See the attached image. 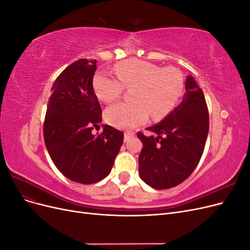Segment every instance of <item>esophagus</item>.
Here are the masks:
<instances>
[{
  "label": "esophagus",
  "mask_w": 250,
  "mask_h": 250,
  "mask_svg": "<svg viewBox=\"0 0 250 250\" xmlns=\"http://www.w3.org/2000/svg\"><path fill=\"white\" fill-rule=\"evenodd\" d=\"M133 135H134V132H132V131H126V132L124 133V141H125V142L129 141V139L132 138Z\"/></svg>",
  "instance_id": "obj_1"
}]
</instances>
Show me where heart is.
Instances as JSON below:
<instances>
[{
    "label": "heart",
    "mask_w": 250,
    "mask_h": 250,
    "mask_svg": "<svg viewBox=\"0 0 250 250\" xmlns=\"http://www.w3.org/2000/svg\"><path fill=\"white\" fill-rule=\"evenodd\" d=\"M119 81L97 73L93 79L94 92L99 100L111 103L130 90V102L112 105L105 111L107 122L121 129H130L146 122L149 113L162 119L173 110L185 89L184 75L174 66L162 67L145 60L128 59L115 66Z\"/></svg>",
    "instance_id": "obj_1"
}]
</instances>
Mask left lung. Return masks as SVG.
I'll return each instance as SVG.
<instances>
[{
	"mask_svg": "<svg viewBox=\"0 0 250 250\" xmlns=\"http://www.w3.org/2000/svg\"><path fill=\"white\" fill-rule=\"evenodd\" d=\"M208 127V109L202 89L193 76H188L183 102L160 124L147 128L156 137L138 132L144 146L139 156L140 177L156 190L183 183L197 167Z\"/></svg>",
	"mask_w": 250,
	"mask_h": 250,
	"instance_id": "left-lung-1",
	"label": "left lung"
}]
</instances>
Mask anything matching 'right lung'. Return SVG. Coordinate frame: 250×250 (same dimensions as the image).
Segmentation results:
<instances>
[{"mask_svg":"<svg viewBox=\"0 0 250 250\" xmlns=\"http://www.w3.org/2000/svg\"><path fill=\"white\" fill-rule=\"evenodd\" d=\"M97 60L78 59L60 73L53 83L43 122V140L51 160L63 175L75 183L90 185L111 171L124 133L104 125L102 108L94 92Z\"/></svg>","mask_w":250,"mask_h":250,"instance_id":"1","label":"right lung"}]
</instances>
